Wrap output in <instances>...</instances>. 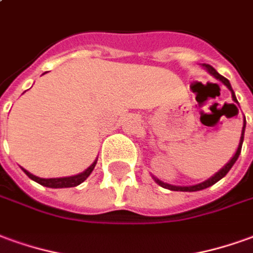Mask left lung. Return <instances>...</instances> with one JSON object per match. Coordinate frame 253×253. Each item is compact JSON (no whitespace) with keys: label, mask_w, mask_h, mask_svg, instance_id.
<instances>
[{"label":"left lung","mask_w":253,"mask_h":253,"mask_svg":"<svg viewBox=\"0 0 253 253\" xmlns=\"http://www.w3.org/2000/svg\"><path fill=\"white\" fill-rule=\"evenodd\" d=\"M203 68L204 70H207V71L210 72L211 75H212L213 78H216L218 81H220L222 84H225L227 89L230 90L231 91V98H233V101L237 102V98H236V94H234V91H233V89H231V84L230 82L226 79L225 77H222L220 74H218L216 72V70L213 68V67H211L210 64H203ZM245 125H247V122H245V116H244V123H243V130H241V137H240V142H238V148L237 151H236V153L233 155V157H231L230 160H229V163H226L222 169H219L216 174H213L211 178H208V179H206L204 182H200V183H197V185H192V186H176V185H171V183H166V182L160 181V179H157L156 176L152 175V178L155 179V182H156L157 185H160L162 188L164 189H169V190H174V192H197V190H203V189H207L210 188V186H212L213 183H216L218 181H220L223 176L230 171V169L233 167V164L237 162L238 156H240V153H241V146H243V141H244V132H245Z\"/></svg>","instance_id":"obj_1"}]
</instances>
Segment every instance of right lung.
<instances>
[{
    "label": "right lung",
    "instance_id": "1",
    "mask_svg": "<svg viewBox=\"0 0 253 253\" xmlns=\"http://www.w3.org/2000/svg\"><path fill=\"white\" fill-rule=\"evenodd\" d=\"M97 164V159L93 162V163L90 164L87 169L82 171V172H79L77 175H72V176H63V178H40V176L34 175V174H31V172H28L27 169H22L24 172H26V175L30 178V179H33L37 183H40L42 186H46V188H53V189H61V188H74V186H78V185H81L82 182L86 181V178L91 174V171L94 169Z\"/></svg>",
    "mask_w": 253,
    "mask_h": 253
}]
</instances>
